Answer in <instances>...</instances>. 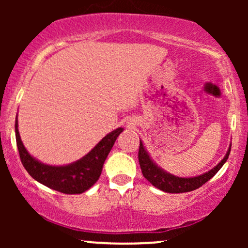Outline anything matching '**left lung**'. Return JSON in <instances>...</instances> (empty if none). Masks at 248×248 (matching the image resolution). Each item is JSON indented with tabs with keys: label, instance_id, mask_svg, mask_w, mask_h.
Segmentation results:
<instances>
[{
	"label": "left lung",
	"instance_id": "8db88e82",
	"mask_svg": "<svg viewBox=\"0 0 248 248\" xmlns=\"http://www.w3.org/2000/svg\"><path fill=\"white\" fill-rule=\"evenodd\" d=\"M231 148L229 149L225 157L221 160L218 166H216L213 169L210 170L203 175L197 176V177H190V178H182L176 177V176L170 175L166 171L158 168L149 157L146 149L143 148V144L140 141V148H139V162H140V167L143 173L144 178H147L154 186L162 191L170 192V193H181V192H189L192 190L198 189L203 184H205L209 179H211L213 176L219 171L224 163L229 158Z\"/></svg>",
	"mask_w": 248,
	"mask_h": 248
}]
</instances>
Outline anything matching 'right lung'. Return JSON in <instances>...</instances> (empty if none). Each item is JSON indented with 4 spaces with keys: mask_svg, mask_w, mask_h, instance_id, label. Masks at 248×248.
<instances>
[{
    "mask_svg": "<svg viewBox=\"0 0 248 248\" xmlns=\"http://www.w3.org/2000/svg\"><path fill=\"white\" fill-rule=\"evenodd\" d=\"M124 128H118L105 136L96 146L81 160L64 167H52L38 162L27 152L17 129V118L15 122L16 143L19 158L29 175L37 182L56 191L77 195L90 189L101 175L102 167L113 144Z\"/></svg>",
    "mask_w": 248,
    "mask_h": 248,
    "instance_id": "obj_1",
    "label": "right lung"
}]
</instances>
